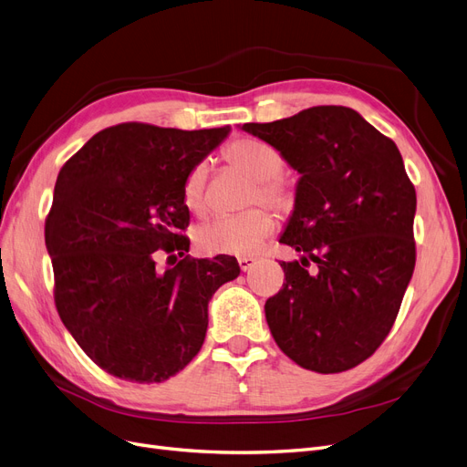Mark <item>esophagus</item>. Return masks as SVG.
<instances>
[{
	"instance_id": "34e87169",
	"label": "esophagus",
	"mask_w": 467,
	"mask_h": 467,
	"mask_svg": "<svg viewBox=\"0 0 467 467\" xmlns=\"http://www.w3.org/2000/svg\"><path fill=\"white\" fill-rule=\"evenodd\" d=\"M238 265L243 271H250L255 265V260L250 255H243V257H238Z\"/></svg>"
}]
</instances>
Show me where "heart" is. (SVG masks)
<instances>
[{"instance_id":"1","label":"heart","mask_w":467,"mask_h":467,"mask_svg":"<svg viewBox=\"0 0 467 467\" xmlns=\"http://www.w3.org/2000/svg\"><path fill=\"white\" fill-rule=\"evenodd\" d=\"M223 160L229 167L243 172L250 179L244 203H265L277 212H288L296 200V188L283 175L285 160L277 148L257 140L252 136L236 138L224 146ZM207 167L198 163L188 171L182 184V200L190 212L203 215L207 212ZM275 219L264 207L215 217L203 223L196 231V243L207 254L248 255L262 246L264 240L273 233Z\"/></svg>"}]
</instances>
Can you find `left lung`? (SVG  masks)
<instances>
[{
    "label": "left lung",
    "mask_w": 467,
    "mask_h": 467,
    "mask_svg": "<svg viewBox=\"0 0 467 467\" xmlns=\"http://www.w3.org/2000/svg\"><path fill=\"white\" fill-rule=\"evenodd\" d=\"M243 130L277 148L302 175L281 236L302 257L281 264L283 288L265 302L271 335L304 369H352L390 333L416 267V188L402 155L342 106Z\"/></svg>",
    "instance_id": "obj_1"
}]
</instances>
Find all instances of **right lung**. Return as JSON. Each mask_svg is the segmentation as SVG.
I'll return each instance as SVG.
<instances>
[{"mask_svg": "<svg viewBox=\"0 0 467 467\" xmlns=\"http://www.w3.org/2000/svg\"><path fill=\"white\" fill-rule=\"evenodd\" d=\"M227 134L229 127L120 123L94 134L61 167L46 217L54 300L68 333L103 371L161 383L200 352L207 304L240 267L224 254L186 255L182 184ZM161 253L183 260L161 270Z\"/></svg>", "mask_w": 467, "mask_h": 467, "instance_id": "add662e5", "label": "right lung"}]
</instances>
